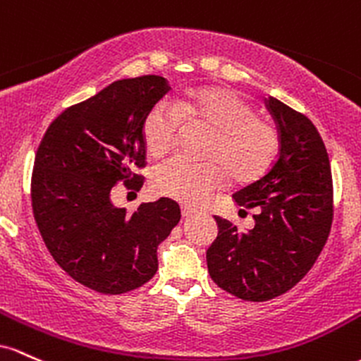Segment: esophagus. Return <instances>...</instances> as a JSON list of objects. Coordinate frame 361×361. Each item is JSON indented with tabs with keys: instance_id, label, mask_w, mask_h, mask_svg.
I'll use <instances>...</instances> for the list:
<instances>
[{
	"instance_id": "1",
	"label": "esophagus",
	"mask_w": 361,
	"mask_h": 361,
	"mask_svg": "<svg viewBox=\"0 0 361 361\" xmlns=\"http://www.w3.org/2000/svg\"><path fill=\"white\" fill-rule=\"evenodd\" d=\"M180 212H182V216L184 218H189V216H194V214H196L197 212L194 208H191V206H188V204H184L180 208Z\"/></svg>"
}]
</instances>
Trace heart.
<instances>
[{
	"instance_id": "1",
	"label": "heart",
	"mask_w": 361,
	"mask_h": 361,
	"mask_svg": "<svg viewBox=\"0 0 361 361\" xmlns=\"http://www.w3.org/2000/svg\"><path fill=\"white\" fill-rule=\"evenodd\" d=\"M185 128L212 133L206 164L173 159L155 172L153 188L185 204H201L230 179L247 184L273 165L279 149L278 128L232 88L202 87L176 102H160L143 124V141L152 159H164L179 145Z\"/></svg>"
}]
</instances>
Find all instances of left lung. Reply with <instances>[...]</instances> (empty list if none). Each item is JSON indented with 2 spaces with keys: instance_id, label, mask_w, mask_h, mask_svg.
I'll use <instances>...</instances> for the list:
<instances>
[{
  "instance_id": "obj_1",
  "label": "left lung",
  "mask_w": 361,
  "mask_h": 361,
  "mask_svg": "<svg viewBox=\"0 0 361 361\" xmlns=\"http://www.w3.org/2000/svg\"><path fill=\"white\" fill-rule=\"evenodd\" d=\"M266 107L278 126V159L233 194L238 206L257 209L256 225L242 232L214 216L218 237L206 250L213 281L247 302H268L293 288L322 252L334 214L331 164L317 128L274 97Z\"/></svg>"
}]
</instances>
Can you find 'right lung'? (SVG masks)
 <instances>
[{
  "label": "right lung",
  "instance_id": "add662e5",
  "mask_svg": "<svg viewBox=\"0 0 361 361\" xmlns=\"http://www.w3.org/2000/svg\"><path fill=\"white\" fill-rule=\"evenodd\" d=\"M169 90L164 76L117 80L61 112L35 153L30 196L44 244L59 268L99 293H126L155 276L157 247L180 220L169 197L131 214L111 202L119 182L143 185L135 172L147 165L143 124Z\"/></svg>",
  "mask_w": 361,
  "mask_h": 361
}]
</instances>
